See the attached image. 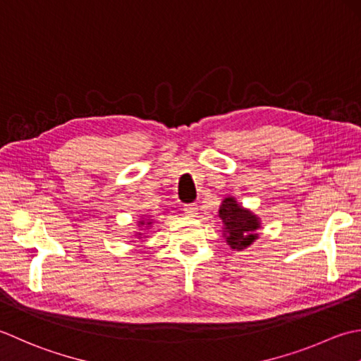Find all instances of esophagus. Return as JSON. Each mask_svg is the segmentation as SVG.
<instances>
[{
    "label": "esophagus",
    "instance_id": "34e87169",
    "mask_svg": "<svg viewBox=\"0 0 361 361\" xmlns=\"http://www.w3.org/2000/svg\"><path fill=\"white\" fill-rule=\"evenodd\" d=\"M196 212H197V204H185V205H183V213H185V215L193 216V215H196Z\"/></svg>",
    "mask_w": 361,
    "mask_h": 361
}]
</instances>
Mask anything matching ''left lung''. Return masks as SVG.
Listing matches in <instances>:
<instances>
[{
	"label": "left lung",
	"instance_id": "obj_1",
	"mask_svg": "<svg viewBox=\"0 0 361 361\" xmlns=\"http://www.w3.org/2000/svg\"><path fill=\"white\" fill-rule=\"evenodd\" d=\"M219 218L223 219L226 241L232 249H241L252 245L257 238L255 231L259 229V218L252 215L249 210H245L237 204L233 197H226L221 207H219Z\"/></svg>",
	"mask_w": 361,
	"mask_h": 361
}]
</instances>
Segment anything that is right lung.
<instances>
[{
	"mask_svg": "<svg viewBox=\"0 0 361 361\" xmlns=\"http://www.w3.org/2000/svg\"><path fill=\"white\" fill-rule=\"evenodd\" d=\"M140 224H145V221H140ZM146 224H151V223H146ZM138 235H142V233H138Z\"/></svg>",
	"mask_w": 361,
	"mask_h": 361,
	"instance_id": "obj_1",
	"label": "right lung"
}]
</instances>
